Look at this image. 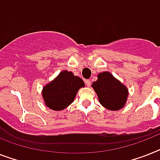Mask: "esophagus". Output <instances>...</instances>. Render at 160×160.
Here are the masks:
<instances>
[{"instance_id": "obj_1", "label": "esophagus", "mask_w": 160, "mask_h": 160, "mask_svg": "<svg viewBox=\"0 0 160 160\" xmlns=\"http://www.w3.org/2000/svg\"><path fill=\"white\" fill-rule=\"evenodd\" d=\"M85 82H86V85L88 86V87H91V85H92V82H91V80H90V79L86 80Z\"/></svg>"}]
</instances>
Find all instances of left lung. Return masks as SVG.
Masks as SVG:
<instances>
[{"label": "left lung", "instance_id": "1", "mask_svg": "<svg viewBox=\"0 0 160 160\" xmlns=\"http://www.w3.org/2000/svg\"><path fill=\"white\" fill-rule=\"evenodd\" d=\"M92 88L98 96L99 101L110 110H118L124 106L128 97V89L109 72L99 73L97 81Z\"/></svg>", "mask_w": 160, "mask_h": 160}]
</instances>
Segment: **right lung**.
I'll use <instances>...</instances> for the list:
<instances>
[{
	"mask_svg": "<svg viewBox=\"0 0 160 160\" xmlns=\"http://www.w3.org/2000/svg\"><path fill=\"white\" fill-rule=\"evenodd\" d=\"M84 87L82 79L72 72L63 71L43 88L42 96L46 105L53 110L65 109L73 101L79 88Z\"/></svg>",
	"mask_w": 160,
	"mask_h": 160,
	"instance_id": "add662e5",
	"label": "right lung"
}]
</instances>
